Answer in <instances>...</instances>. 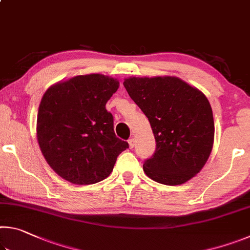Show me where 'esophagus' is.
Listing matches in <instances>:
<instances>
[{
	"mask_svg": "<svg viewBox=\"0 0 250 250\" xmlns=\"http://www.w3.org/2000/svg\"><path fill=\"white\" fill-rule=\"evenodd\" d=\"M129 146L131 147V149H132V147L134 146V145H135V139H133V138H131V139H129Z\"/></svg>",
	"mask_w": 250,
	"mask_h": 250,
	"instance_id": "esophagus-1",
	"label": "esophagus"
}]
</instances>
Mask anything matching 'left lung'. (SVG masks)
I'll list each match as a JSON object with an SVG mask.
<instances>
[{
	"mask_svg": "<svg viewBox=\"0 0 250 250\" xmlns=\"http://www.w3.org/2000/svg\"><path fill=\"white\" fill-rule=\"evenodd\" d=\"M124 86L150 121L156 150L143 164L158 183L183 184L208 160L214 145V118L203 92L174 76L129 77Z\"/></svg>",
	"mask_w": 250,
	"mask_h": 250,
	"instance_id": "obj_1",
	"label": "left lung"
}]
</instances>
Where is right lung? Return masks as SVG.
<instances>
[{"label": "right lung", "instance_id": "right-lung-1", "mask_svg": "<svg viewBox=\"0 0 250 250\" xmlns=\"http://www.w3.org/2000/svg\"><path fill=\"white\" fill-rule=\"evenodd\" d=\"M118 88V79L89 74L62 80L45 91L37 113V142L46 162L64 180L98 183L129 147L116 137L113 117L105 110Z\"/></svg>", "mask_w": 250, "mask_h": 250}]
</instances>
